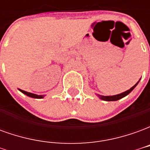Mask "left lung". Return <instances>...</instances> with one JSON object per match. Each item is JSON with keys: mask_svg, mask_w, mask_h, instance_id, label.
<instances>
[{"mask_svg": "<svg viewBox=\"0 0 150 150\" xmlns=\"http://www.w3.org/2000/svg\"><path fill=\"white\" fill-rule=\"evenodd\" d=\"M139 82V81H138ZM138 82L136 83L133 87H132V88H130L129 90H128V91H125V92H122V93H120V94H118V95H116V96H100V98L101 100H106V101H116V100H120V99H121V98L125 97V96H126L127 95L129 94L131 91L134 89V88H135L136 86L137 85V83H138Z\"/></svg>", "mask_w": 150, "mask_h": 150, "instance_id": "left-lung-1", "label": "left lung"}]
</instances>
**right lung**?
Instances as JSON below:
<instances>
[{
	"mask_svg": "<svg viewBox=\"0 0 150 150\" xmlns=\"http://www.w3.org/2000/svg\"><path fill=\"white\" fill-rule=\"evenodd\" d=\"M20 91H21L22 93H24L25 95H26V96H30V97L37 98V99H41V98L43 97V96H38V95L33 94V93H30V92H27V91H23V90H21V89H20Z\"/></svg>",
	"mask_w": 150,
	"mask_h": 150,
	"instance_id": "obj_1",
	"label": "right lung"
}]
</instances>
